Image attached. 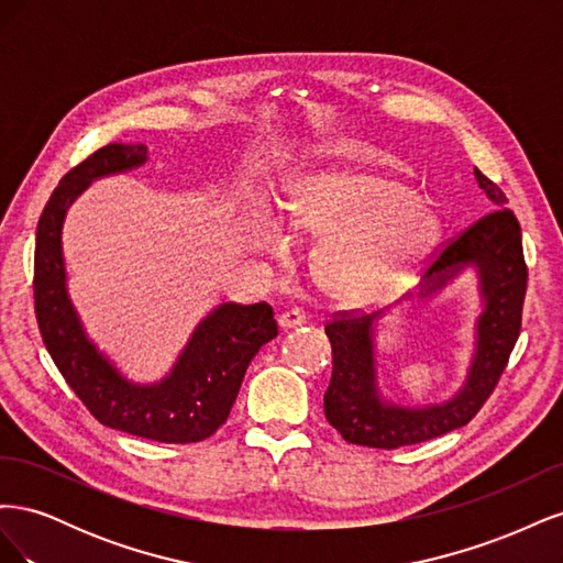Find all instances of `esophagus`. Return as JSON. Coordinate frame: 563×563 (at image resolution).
<instances>
[{"label": "esophagus", "mask_w": 563, "mask_h": 563, "mask_svg": "<svg viewBox=\"0 0 563 563\" xmlns=\"http://www.w3.org/2000/svg\"><path fill=\"white\" fill-rule=\"evenodd\" d=\"M302 323H308V314H305L300 308H291V310H286L284 314H279V327L284 331L302 327Z\"/></svg>", "instance_id": "34e87169"}]
</instances>
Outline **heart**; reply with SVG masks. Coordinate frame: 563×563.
Wrapping results in <instances>:
<instances>
[{
	"mask_svg": "<svg viewBox=\"0 0 563 563\" xmlns=\"http://www.w3.org/2000/svg\"><path fill=\"white\" fill-rule=\"evenodd\" d=\"M286 218L300 234L321 242L317 277L335 298L378 300L439 240L437 213L413 199L406 183L373 172H323L302 178L286 199ZM253 251L284 261L291 242L265 220L251 234Z\"/></svg>",
	"mask_w": 563,
	"mask_h": 563,
	"instance_id": "heart-1",
	"label": "heart"
}]
</instances>
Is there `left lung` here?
<instances>
[{
	"instance_id": "obj_1",
	"label": "left lung",
	"mask_w": 563,
	"mask_h": 563,
	"mask_svg": "<svg viewBox=\"0 0 563 563\" xmlns=\"http://www.w3.org/2000/svg\"><path fill=\"white\" fill-rule=\"evenodd\" d=\"M474 176L496 211L476 220L437 253L418 294V298H430L465 267H474L479 275L484 310L476 319V350L467 380L444 404L411 408L383 401L373 362V321L383 312L364 317L338 312L323 327L333 350L323 413L350 444L399 449L463 428L479 413L503 376L521 331L528 267L519 220L507 209L505 192L479 168H474Z\"/></svg>"
}]
</instances>
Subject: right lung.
Here are the masks:
<instances>
[{"label":"right lung","mask_w":563,"mask_h":563,"mask_svg":"<svg viewBox=\"0 0 563 563\" xmlns=\"http://www.w3.org/2000/svg\"><path fill=\"white\" fill-rule=\"evenodd\" d=\"M145 159V145L110 143L63 176L37 225L35 312L51 360L98 422L162 444H195L228 420L251 360L279 331L267 302L220 305L195 329L174 371L155 385L129 383L98 352L67 296L63 220L91 180Z\"/></svg>","instance_id":"add662e5"}]
</instances>
